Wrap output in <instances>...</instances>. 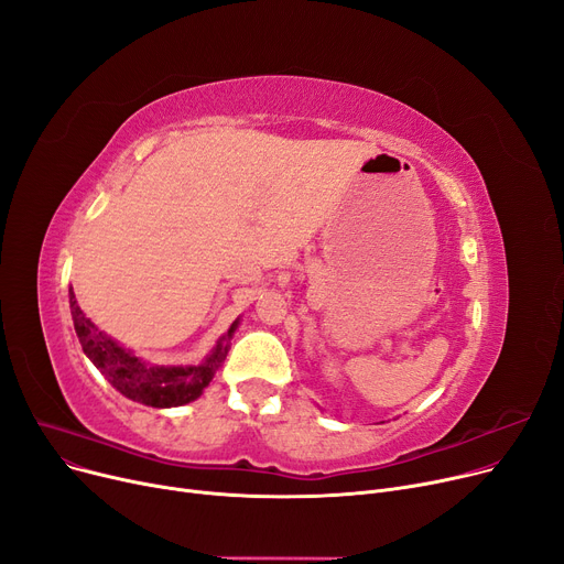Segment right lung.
<instances>
[{
    "label": "right lung",
    "mask_w": 564,
    "mask_h": 564,
    "mask_svg": "<svg viewBox=\"0 0 564 564\" xmlns=\"http://www.w3.org/2000/svg\"><path fill=\"white\" fill-rule=\"evenodd\" d=\"M70 313L75 322V332L82 343V349L94 366L109 379L111 387L126 398L148 404V406H177L196 400L207 383L213 381L215 372L226 359L228 340L237 327V322L228 329L226 343H219L213 357L200 366L192 368H162L145 366L123 347H118L111 338L96 329V324L88 319L77 306L75 294L70 290Z\"/></svg>",
    "instance_id": "obj_1"
}]
</instances>
